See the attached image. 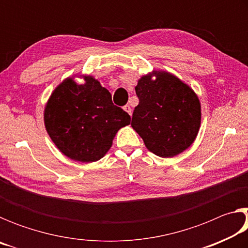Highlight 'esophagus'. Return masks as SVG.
Segmentation results:
<instances>
[{"mask_svg":"<svg viewBox=\"0 0 248 248\" xmlns=\"http://www.w3.org/2000/svg\"><path fill=\"white\" fill-rule=\"evenodd\" d=\"M124 109L125 111L128 112V114H129L130 116L132 115V109H131V106H130V105H125V106L124 107Z\"/></svg>","mask_w":248,"mask_h":248,"instance_id":"obj_1","label":"esophagus"}]
</instances>
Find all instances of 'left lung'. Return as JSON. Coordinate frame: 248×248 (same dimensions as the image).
Returning <instances> with one entry per match:
<instances>
[{
	"instance_id": "obj_1",
	"label": "left lung",
	"mask_w": 248,
	"mask_h": 248,
	"mask_svg": "<svg viewBox=\"0 0 248 248\" xmlns=\"http://www.w3.org/2000/svg\"><path fill=\"white\" fill-rule=\"evenodd\" d=\"M136 93L139 105L134 108L131 125L146 149L157 156L174 157L194 143L201 106L187 84L165 71H153L138 81Z\"/></svg>"
}]
</instances>
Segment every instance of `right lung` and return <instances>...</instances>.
Returning a JSON list of instances; mask_svg holds the SVG:
<instances>
[{"instance_id": "1", "label": "right lung", "mask_w": 248, "mask_h": 248, "mask_svg": "<svg viewBox=\"0 0 248 248\" xmlns=\"http://www.w3.org/2000/svg\"><path fill=\"white\" fill-rule=\"evenodd\" d=\"M84 84L65 78L52 92L45 107L46 130L53 143L73 161L92 163L111 148L118 130L130 116L112 104L111 95L91 75Z\"/></svg>"}]
</instances>
